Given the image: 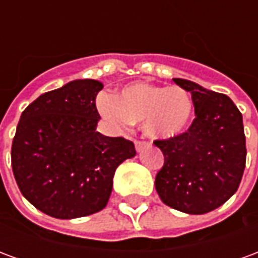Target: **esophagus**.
<instances>
[{"instance_id": "obj_1", "label": "esophagus", "mask_w": 258, "mask_h": 258, "mask_svg": "<svg viewBox=\"0 0 258 258\" xmlns=\"http://www.w3.org/2000/svg\"><path fill=\"white\" fill-rule=\"evenodd\" d=\"M146 145H148V144H146L145 141H140V140L135 141V149H137L138 152L142 151V149H144Z\"/></svg>"}]
</instances>
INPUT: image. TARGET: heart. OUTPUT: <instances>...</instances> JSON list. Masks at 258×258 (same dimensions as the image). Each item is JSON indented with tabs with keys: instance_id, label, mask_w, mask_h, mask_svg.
<instances>
[{
	"instance_id": "b5f03b06",
	"label": "heart",
	"mask_w": 258,
	"mask_h": 258,
	"mask_svg": "<svg viewBox=\"0 0 258 258\" xmlns=\"http://www.w3.org/2000/svg\"><path fill=\"white\" fill-rule=\"evenodd\" d=\"M98 109L116 127L142 124L148 137L170 140L188 128L195 103L189 92L179 85L164 87L138 81L125 85L114 98L102 96Z\"/></svg>"
}]
</instances>
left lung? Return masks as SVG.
Listing matches in <instances>:
<instances>
[{
	"label": "left lung",
	"instance_id": "1",
	"mask_svg": "<svg viewBox=\"0 0 258 258\" xmlns=\"http://www.w3.org/2000/svg\"><path fill=\"white\" fill-rule=\"evenodd\" d=\"M173 80L192 94L196 117L178 137L153 141L164 156L155 186L164 205L205 214L224 205L240 184L246 166L242 113L225 94Z\"/></svg>",
	"mask_w": 258,
	"mask_h": 258
}]
</instances>
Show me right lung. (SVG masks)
Instances as JSON below:
<instances>
[{"mask_svg":"<svg viewBox=\"0 0 258 258\" xmlns=\"http://www.w3.org/2000/svg\"><path fill=\"white\" fill-rule=\"evenodd\" d=\"M103 85L74 80L26 107L12 142V171L26 199L62 220L101 211L116 168L135 156L123 137L99 134L95 99Z\"/></svg>","mask_w":258,"mask_h":258,"instance_id":"1","label":"right lung"}]
</instances>
